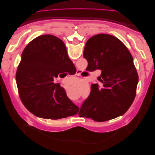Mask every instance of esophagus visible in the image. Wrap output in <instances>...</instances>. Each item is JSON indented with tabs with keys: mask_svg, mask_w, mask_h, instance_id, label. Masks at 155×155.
<instances>
[{
	"mask_svg": "<svg viewBox=\"0 0 155 155\" xmlns=\"http://www.w3.org/2000/svg\"><path fill=\"white\" fill-rule=\"evenodd\" d=\"M80 74H81V72L79 71V70H77V73H76L77 76H79V75H80Z\"/></svg>",
	"mask_w": 155,
	"mask_h": 155,
	"instance_id": "obj_1",
	"label": "esophagus"
}]
</instances>
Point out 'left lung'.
<instances>
[{
	"label": "left lung",
	"instance_id": "1",
	"mask_svg": "<svg viewBox=\"0 0 155 155\" xmlns=\"http://www.w3.org/2000/svg\"><path fill=\"white\" fill-rule=\"evenodd\" d=\"M83 57L92 70H101L97 84L91 87L79 116L105 121L124 114L132 105L138 81L133 58L125 45L116 37L97 34L86 43Z\"/></svg>",
	"mask_w": 155,
	"mask_h": 155
}]
</instances>
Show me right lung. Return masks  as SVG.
Instances as JSON below:
<instances>
[{
    "instance_id": "right-lung-1",
    "label": "right lung",
    "mask_w": 155,
    "mask_h": 155,
    "mask_svg": "<svg viewBox=\"0 0 155 155\" xmlns=\"http://www.w3.org/2000/svg\"><path fill=\"white\" fill-rule=\"evenodd\" d=\"M72 63L64 43L54 35L39 36L26 46L16 81L22 104L32 114L58 120L78 113L79 108L59 84L53 82Z\"/></svg>"
}]
</instances>
